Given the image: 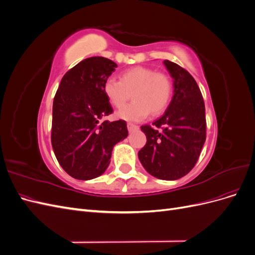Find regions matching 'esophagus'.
I'll return each mask as SVG.
<instances>
[{
    "instance_id": "esophagus-1",
    "label": "esophagus",
    "mask_w": 255,
    "mask_h": 255,
    "mask_svg": "<svg viewBox=\"0 0 255 255\" xmlns=\"http://www.w3.org/2000/svg\"><path fill=\"white\" fill-rule=\"evenodd\" d=\"M138 128H139V127L136 126V125H134V123H130V122H128V129L129 130V132H133V130L138 129Z\"/></svg>"
}]
</instances>
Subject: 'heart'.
<instances>
[{"instance_id":"obj_1","label":"heart","mask_w":255,"mask_h":255,"mask_svg":"<svg viewBox=\"0 0 255 255\" xmlns=\"http://www.w3.org/2000/svg\"><path fill=\"white\" fill-rule=\"evenodd\" d=\"M172 89L170 76L143 66L127 69L120 73V80L110 78L103 85L104 95L117 109L125 105L132 94L134 101L117 114L128 121H140L150 112L153 116L163 113L170 102Z\"/></svg>"}]
</instances>
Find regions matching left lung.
<instances>
[{
    "label": "left lung",
    "mask_w": 255,
    "mask_h": 255,
    "mask_svg": "<svg viewBox=\"0 0 255 255\" xmlns=\"http://www.w3.org/2000/svg\"><path fill=\"white\" fill-rule=\"evenodd\" d=\"M164 64L171 74L174 95L166 113L152 126L140 128L146 142L138 152L143 168L161 180H177L195 167L206 138L205 105L191 74L170 60Z\"/></svg>",
    "instance_id": "1"
}]
</instances>
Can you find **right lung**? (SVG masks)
Listing matches in <instances>:
<instances>
[{"label":"right lung","mask_w":255,"mask_h":255,"mask_svg":"<svg viewBox=\"0 0 255 255\" xmlns=\"http://www.w3.org/2000/svg\"><path fill=\"white\" fill-rule=\"evenodd\" d=\"M117 67L101 56L84 59L63 76L54 97L53 151L74 179L91 180L104 173L114 145L128 135L125 120L100 121L114 112L103 85Z\"/></svg>","instance_id":"right-lung-1"}]
</instances>
